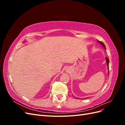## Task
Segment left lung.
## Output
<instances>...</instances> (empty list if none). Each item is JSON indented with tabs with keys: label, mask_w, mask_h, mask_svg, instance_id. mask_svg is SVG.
<instances>
[{
	"label": "left lung",
	"mask_w": 125,
	"mask_h": 125,
	"mask_svg": "<svg viewBox=\"0 0 125 125\" xmlns=\"http://www.w3.org/2000/svg\"><path fill=\"white\" fill-rule=\"evenodd\" d=\"M97 42L102 45V46H103L105 50H106V47H105V45H104V44L103 42H102L99 41H98V40H97ZM106 63H107V66L108 69V73H109V59L107 57L106 58Z\"/></svg>",
	"instance_id": "1"
}]
</instances>
